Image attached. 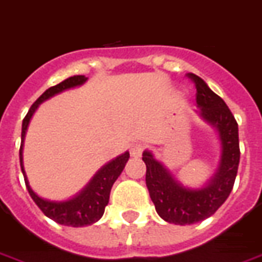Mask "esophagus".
Masks as SVG:
<instances>
[{
    "label": "esophagus",
    "instance_id": "esophagus-1",
    "mask_svg": "<svg viewBox=\"0 0 262 262\" xmlns=\"http://www.w3.org/2000/svg\"><path fill=\"white\" fill-rule=\"evenodd\" d=\"M142 150H144V146L141 144H133L130 146V156L135 157V159H138L142 155Z\"/></svg>",
    "mask_w": 262,
    "mask_h": 262
}]
</instances>
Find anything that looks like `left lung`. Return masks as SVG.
I'll return each mask as SVG.
<instances>
[{
    "label": "left lung",
    "instance_id": "obj_1",
    "mask_svg": "<svg viewBox=\"0 0 262 262\" xmlns=\"http://www.w3.org/2000/svg\"><path fill=\"white\" fill-rule=\"evenodd\" d=\"M196 86L198 114L218 133L220 164L214 175L199 188L183 186L150 150H144L145 182L157 214L168 223L192 225L201 222L225 203L230 195L239 164L238 124L222 98L195 74H187Z\"/></svg>",
    "mask_w": 262,
    "mask_h": 262
}]
</instances>
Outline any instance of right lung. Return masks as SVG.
<instances>
[{
  "instance_id": "right-lung-1",
  "label": "right lung",
  "mask_w": 262,
  "mask_h": 262,
  "mask_svg": "<svg viewBox=\"0 0 262 262\" xmlns=\"http://www.w3.org/2000/svg\"><path fill=\"white\" fill-rule=\"evenodd\" d=\"M87 79L89 78H86L84 75L70 76V78L64 79L56 86L50 87L48 90L44 91L37 98V101L31 106V109H29L24 121H23V129H21L20 165L23 175H24L28 192H29V195H31L36 205L39 206L40 210L46 214V216L51 218L59 225L72 227L89 226V225H93V223L101 220L103 212H105V207L109 203L110 190H112L113 184L118 179L121 172L124 171L125 165H126L127 160L130 157L129 152L126 150L120 156H117L116 159H113L112 161L106 163L103 167H101V169H98L97 173L91 178L90 182L87 183L86 186L72 198H70L67 201H50V199H44V198L39 196L29 186V182H28L27 173H25L24 169V161H23V146H24L25 135H27L29 122H31L32 117H33L35 112L42 102H46L47 99H50L55 95L60 94L63 91L82 86L87 82Z\"/></svg>"
}]
</instances>
